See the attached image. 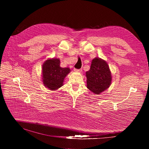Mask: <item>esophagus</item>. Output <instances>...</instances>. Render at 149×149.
Instances as JSON below:
<instances>
[{
  "label": "esophagus",
  "mask_w": 149,
  "mask_h": 149,
  "mask_svg": "<svg viewBox=\"0 0 149 149\" xmlns=\"http://www.w3.org/2000/svg\"><path fill=\"white\" fill-rule=\"evenodd\" d=\"M74 71L77 72H82V70H77V69H74Z\"/></svg>",
  "instance_id": "34e87169"
}]
</instances>
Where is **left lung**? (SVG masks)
<instances>
[{"label":"left lung","instance_id":"left-lung-1","mask_svg":"<svg viewBox=\"0 0 149 149\" xmlns=\"http://www.w3.org/2000/svg\"><path fill=\"white\" fill-rule=\"evenodd\" d=\"M87 87L94 94L99 95L111 84L112 76L107 62L100 58L92 60L91 67L86 72Z\"/></svg>","mask_w":149,"mask_h":149}]
</instances>
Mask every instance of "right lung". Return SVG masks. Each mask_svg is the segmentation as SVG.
Segmentation results:
<instances>
[{
	"label": "right lung",
	"instance_id": "add662e5",
	"mask_svg": "<svg viewBox=\"0 0 149 149\" xmlns=\"http://www.w3.org/2000/svg\"><path fill=\"white\" fill-rule=\"evenodd\" d=\"M59 58L47 59L42 65V78L44 86L52 91H55L63 85L65 78L71 72L69 68H62Z\"/></svg>",
	"mask_w": 149,
	"mask_h": 149
}]
</instances>
